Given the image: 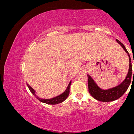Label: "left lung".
<instances>
[{"instance_id": "1", "label": "left lung", "mask_w": 134, "mask_h": 134, "mask_svg": "<svg viewBox=\"0 0 134 134\" xmlns=\"http://www.w3.org/2000/svg\"><path fill=\"white\" fill-rule=\"evenodd\" d=\"M116 41L122 47V48L124 49L126 53L127 54L129 59V70L126 77L123 82L119 85L116 86L114 87L108 88V89H102L97 85L96 82L93 80V78L90 76L89 75H87L88 76V92L92 97L97 99L98 101H102V102H110L116 100L120 97L123 95V94L125 93L126 90H127L128 87L131 84V78H132V64H131V59L130 57L129 53L126 50L125 47L122 43L116 39ZM134 63V61H133ZM133 76H134V71H133Z\"/></svg>"}]
</instances>
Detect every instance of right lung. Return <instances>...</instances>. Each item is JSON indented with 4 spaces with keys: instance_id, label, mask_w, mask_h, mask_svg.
<instances>
[{
    "instance_id": "obj_1",
    "label": "right lung",
    "mask_w": 134,
    "mask_h": 134,
    "mask_svg": "<svg viewBox=\"0 0 134 134\" xmlns=\"http://www.w3.org/2000/svg\"><path fill=\"white\" fill-rule=\"evenodd\" d=\"M71 83V81L69 82L66 90H65L63 93L57 96V97L52 98H50V99H43L38 97L36 95V94L35 90H34L31 86H29V84H27V86L30 89V92L33 93V95H35V97L39 101H40L41 102L46 103V104H59V103H61L62 102H63L64 101H65V99H67V98L68 97V96H69V93H70V87Z\"/></svg>"
}]
</instances>
